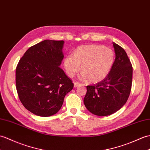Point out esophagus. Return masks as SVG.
I'll use <instances>...</instances> for the list:
<instances>
[{
  "label": "esophagus",
  "instance_id": "1",
  "mask_svg": "<svg viewBox=\"0 0 150 150\" xmlns=\"http://www.w3.org/2000/svg\"><path fill=\"white\" fill-rule=\"evenodd\" d=\"M80 85H81V83H80L79 82H74V87H75V88H76V87L79 86Z\"/></svg>",
  "mask_w": 150,
  "mask_h": 150
}]
</instances>
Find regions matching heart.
<instances>
[{
    "mask_svg": "<svg viewBox=\"0 0 150 150\" xmlns=\"http://www.w3.org/2000/svg\"><path fill=\"white\" fill-rule=\"evenodd\" d=\"M115 61L111 48L102 45H89L79 47L74 55H69L64 60V67L68 76L73 77L81 69V76L90 82H98L109 75Z\"/></svg>",
    "mask_w": 150,
    "mask_h": 150,
    "instance_id": "heart-1",
    "label": "heart"
}]
</instances>
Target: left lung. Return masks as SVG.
Returning a JSON list of instances; mask_svg holds the SVG:
<instances>
[{
	"label": "left lung",
	"mask_w": 150,
	"mask_h": 150,
	"mask_svg": "<svg viewBox=\"0 0 150 150\" xmlns=\"http://www.w3.org/2000/svg\"><path fill=\"white\" fill-rule=\"evenodd\" d=\"M116 58L110 73L95 85L87 86L83 103L90 112L109 116L122 107L129 97L132 83V67L126 52L113 43Z\"/></svg>",
	"instance_id": "left-lung-1"
}]
</instances>
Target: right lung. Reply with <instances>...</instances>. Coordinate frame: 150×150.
I'll return each instance as SVG.
<instances>
[{"instance_id":"add662e5","label":"right lung","mask_w":150,"mask_h":150,"mask_svg":"<svg viewBox=\"0 0 150 150\" xmlns=\"http://www.w3.org/2000/svg\"><path fill=\"white\" fill-rule=\"evenodd\" d=\"M64 41L47 40L30 47L16 68V88L26 109L48 117L60 110L74 83L59 67Z\"/></svg>"}]
</instances>
